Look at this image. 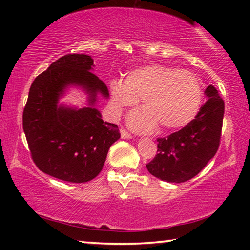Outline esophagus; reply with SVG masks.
Listing matches in <instances>:
<instances>
[{"mask_svg": "<svg viewBox=\"0 0 250 250\" xmlns=\"http://www.w3.org/2000/svg\"><path fill=\"white\" fill-rule=\"evenodd\" d=\"M120 133H121V138L122 139H131V138H132V135H131V133H129L125 129H120Z\"/></svg>", "mask_w": 250, "mask_h": 250, "instance_id": "34e87169", "label": "esophagus"}]
</instances>
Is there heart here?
<instances>
[{"label": "heart", "mask_w": 250, "mask_h": 250, "mask_svg": "<svg viewBox=\"0 0 250 250\" xmlns=\"http://www.w3.org/2000/svg\"><path fill=\"white\" fill-rule=\"evenodd\" d=\"M202 99V83L195 74L153 64L130 71L122 83L112 82L109 108L118 117L139 100L142 111L129 119L134 129L146 131L156 125L160 131H174L191 124Z\"/></svg>", "instance_id": "1"}]
</instances>
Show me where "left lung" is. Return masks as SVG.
Segmentation results:
<instances>
[{"instance_id":"left-lung-1","label":"left lung","mask_w":250,"mask_h":250,"mask_svg":"<svg viewBox=\"0 0 250 250\" xmlns=\"http://www.w3.org/2000/svg\"><path fill=\"white\" fill-rule=\"evenodd\" d=\"M208 99L194 120L166 138H158V154L146 164L152 175L181 183L197 175L213 158L221 143L225 104L214 86L205 90Z\"/></svg>"}]
</instances>
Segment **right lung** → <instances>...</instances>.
Segmentation results:
<instances>
[{"label": "right lung", "mask_w": 250, "mask_h": 250, "mask_svg": "<svg viewBox=\"0 0 250 250\" xmlns=\"http://www.w3.org/2000/svg\"><path fill=\"white\" fill-rule=\"evenodd\" d=\"M94 59L68 54L34 79L23 111V129L31 156L42 172L62 181L83 183L103 170L109 147L120 138L115 124L101 119L94 108L97 92L108 97L105 84L91 73ZM68 84H78L91 95L89 107L57 106Z\"/></svg>", "instance_id": "1"}]
</instances>
